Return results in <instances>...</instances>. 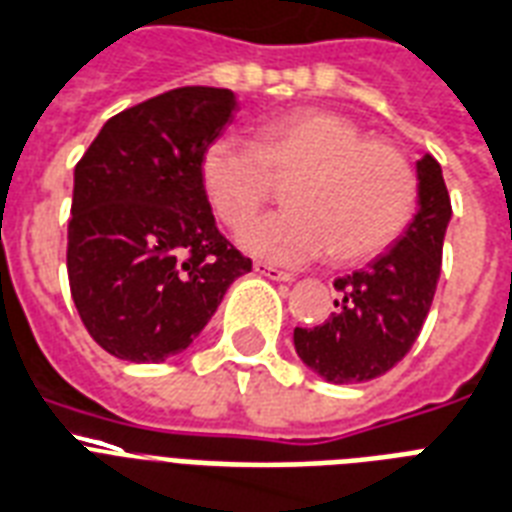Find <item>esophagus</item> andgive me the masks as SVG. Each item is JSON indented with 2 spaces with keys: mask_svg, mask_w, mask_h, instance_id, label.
<instances>
[{
  "mask_svg": "<svg viewBox=\"0 0 512 512\" xmlns=\"http://www.w3.org/2000/svg\"><path fill=\"white\" fill-rule=\"evenodd\" d=\"M253 270L259 272V275H264V278L283 280V283H291V280H294V275H291V272L278 270V267H272V264H267V261H253Z\"/></svg>",
  "mask_w": 512,
  "mask_h": 512,
  "instance_id": "34e87169",
  "label": "esophagus"
}]
</instances>
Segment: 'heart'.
Listing matches in <instances>:
<instances>
[{
  "mask_svg": "<svg viewBox=\"0 0 512 512\" xmlns=\"http://www.w3.org/2000/svg\"><path fill=\"white\" fill-rule=\"evenodd\" d=\"M291 177L289 181L287 178ZM287 179V210L242 227L237 242L272 264L332 253L359 264L405 234L418 205L416 169L397 145L364 137L332 110H297L261 124L253 142L221 134L199 159V186L218 224L237 229Z\"/></svg>",
  "mask_w": 512,
  "mask_h": 512,
  "instance_id": "b5f03b06",
  "label": "heart"
}]
</instances>
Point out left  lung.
I'll use <instances>...</instances> for the list:
<instances>
[{"label":"left lung","mask_w":512,"mask_h":512,"mask_svg":"<svg viewBox=\"0 0 512 512\" xmlns=\"http://www.w3.org/2000/svg\"><path fill=\"white\" fill-rule=\"evenodd\" d=\"M418 213L370 267L334 280L340 297L321 326H297L299 359L329 383H361L397 367L421 334L443 267L451 197L432 156L418 161Z\"/></svg>","instance_id":"obj_1"}]
</instances>
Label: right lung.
<instances>
[{"label":"right lung","instance_id":"obj_1","mask_svg":"<svg viewBox=\"0 0 512 512\" xmlns=\"http://www.w3.org/2000/svg\"><path fill=\"white\" fill-rule=\"evenodd\" d=\"M229 88L183 86L113 115L75 167L69 291L107 353L156 364L186 351L251 272L199 186V159L232 118Z\"/></svg>","mask_w":512,"mask_h":512}]
</instances>
